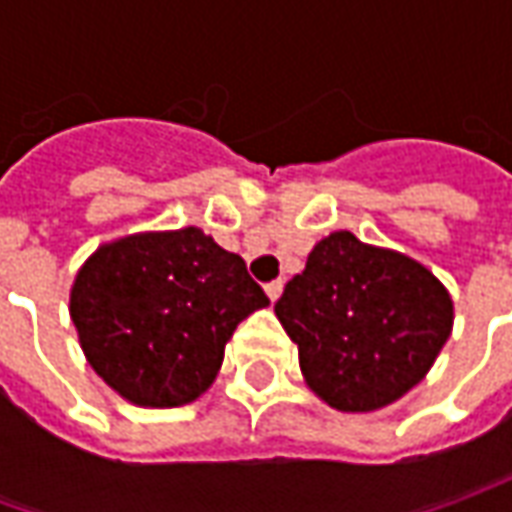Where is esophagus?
<instances>
[{"instance_id":"1","label":"esophagus","mask_w":512,"mask_h":512,"mask_svg":"<svg viewBox=\"0 0 512 512\" xmlns=\"http://www.w3.org/2000/svg\"><path fill=\"white\" fill-rule=\"evenodd\" d=\"M282 290H285V282L282 279H276V282H270V285H265V293L270 302H276L279 296H282Z\"/></svg>"}]
</instances>
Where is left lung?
Returning a JSON list of instances; mask_svg holds the SVG:
<instances>
[{
    "mask_svg": "<svg viewBox=\"0 0 512 512\" xmlns=\"http://www.w3.org/2000/svg\"><path fill=\"white\" fill-rule=\"evenodd\" d=\"M276 316L305 384L342 413L399 402L453 330V299L422 262L333 230L285 285Z\"/></svg>",
    "mask_w": 512,
    "mask_h": 512,
    "instance_id": "left-lung-1",
    "label": "left lung"
}]
</instances>
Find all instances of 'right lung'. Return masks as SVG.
<instances>
[{
	"mask_svg": "<svg viewBox=\"0 0 512 512\" xmlns=\"http://www.w3.org/2000/svg\"><path fill=\"white\" fill-rule=\"evenodd\" d=\"M265 290L199 227L99 245L70 285V319L96 376L125 402L179 407L213 384L225 344Z\"/></svg>",
	"mask_w": 512,
	"mask_h": 512,
	"instance_id": "obj_1",
	"label": "right lung"
}]
</instances>
